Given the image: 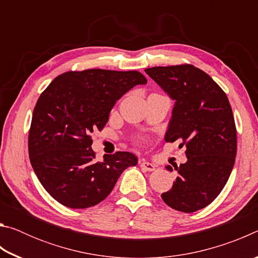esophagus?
I'll use <instances>...</instances> for the list:
<instances>
[{
    "label": "esophagus",
    "instance_id": "34e87169",
    "mask_svg": "<svg viewBox=\"0 0 258 258\" xmlns=\"http://www.w3.org/2000/svg\"><path fill=\"white\" fill-rule=\"evenodd\" d=\"M140 166H141L143 169H146V171H148V172L155 171V165L149 163V161L143 160V161H141V164H140Z\"/></svg>",
    "mask_w": 258,
    "mask_h": 258
}]
</instances>
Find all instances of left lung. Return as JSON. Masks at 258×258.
Here are the masks:
<instances>
[{
    "instance_id": "1",
    "label": "left lung",
    "mask_w": 258,
    "mask_h": 258,
    "mask_svg": "<svg viewBox=\"0 0 258 258\" xmlns=\"http://www.w3.org/2000/svg\"><path fill=\"white\" fill-rule=\"evenodd\" d=\"M145 72L175 101L165 141L181 140L180 147H186V163L176 166V181L161 198L176 211H199L223 190L234 165L237 130L229 99L208 74L192 64Z\"/></svg>"
}]
</instances>
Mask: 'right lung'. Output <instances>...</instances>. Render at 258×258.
Here are the masks:
<instances>
[{"label": "right lung", "instance_id": "obj_1", "mask_svg": "<svg viewBox=\"0 0 258 258\" xmlns=\"http://www.w3.org/2000/svg\"><path fill=\"white\" fill-rule=\"evenodd\" d=\"M146 83L137 71L86 69L61 74L40 95L29 130V159L56 202L69 208L95 206L108 197L120 174L138 164L126 151L97 161L91 134L104 127L117 100Z\"/></svg>", "mask_w": 258, "mask_h": 258}]
</instances>
